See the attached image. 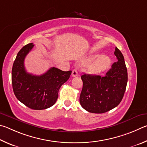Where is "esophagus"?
Returning a JSON list of instances; mask_svg holds the SVG:
<instances>
[{"instance_id": "1", "label": "esophagus", "mask_w": 147, "mask_h": 147, "mask_svg": "<svg viewBox=\"0 0 147 147\" xmlns=\"http://www.w3.org/2000/svg\"><path fill=\"white\" fill-rule=\"evenodd\" d=\"M71 75L73 77H77L78 76V70H77L76 69H74L73 71H72V74Z\"/></svg>"}]
</instances>
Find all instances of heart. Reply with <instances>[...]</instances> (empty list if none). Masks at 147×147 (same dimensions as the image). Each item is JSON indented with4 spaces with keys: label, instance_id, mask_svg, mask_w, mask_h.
<instances>
[{
    "label": "heart",
    "instance_id": "obj_1",
    "mask_svg": "<svg viewBox=\"0 0 147 147\" xmlns=\"http://www.w3.org/2000/svg\"><path fill=\"white\" fill-rule=\"evenodd\" d=\"M90 66V71L93 74H100L109 68L111 63V60L107 56H102L99 54L92 55L86 58L84 61L86 64H89L93 62Z\"/></svg>",
    "mask_w": 147,
    "mask_h": 147
}]
</instances>
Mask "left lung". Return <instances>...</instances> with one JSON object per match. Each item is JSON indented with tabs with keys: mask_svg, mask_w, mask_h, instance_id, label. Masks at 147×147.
Instances as JSON below:
<instances>
[{
	"mask_svg": "<svg viewBox=\"0 0 147 147\" xmlns=\"http://www.w3.org/2000/svg\"><path fill=\"white\" fill-rule=\"evenodd\" d=\"M115 55L117 61L105 77L84 74L81 76L83 83L79 101L86 111L102 114L114 109L124 96L128 81L127 69L124 57L117 47Z\"/></svg>",
	"mask_w": 147,
	"mask_h": 147,
	"instance_id": "8db88e82",
	"label": "left lung"
}]
</instances>
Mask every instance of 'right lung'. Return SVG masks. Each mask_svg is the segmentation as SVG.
Masks as SVG:
<instances>
[{
	"label": "right lung",
	"mask_w": 147,
	"mask_h": 147,
	"mask_svg": "<svg viewBox=\"0 0 147 147\" xmlns=\"http://www.w3.org/2000/svg\"><path fill=\"white\" fill-rule=\"evenodd\" d=\"M34 45L28 44L19 53L13 64L12 86L15 96L33 110H44L55 103L61 86L68 80L71 71L52 67L42 75L34 76L26 71L24 61Z\"/></svg>",
	"instance_id": "1"
}]
</instances>
